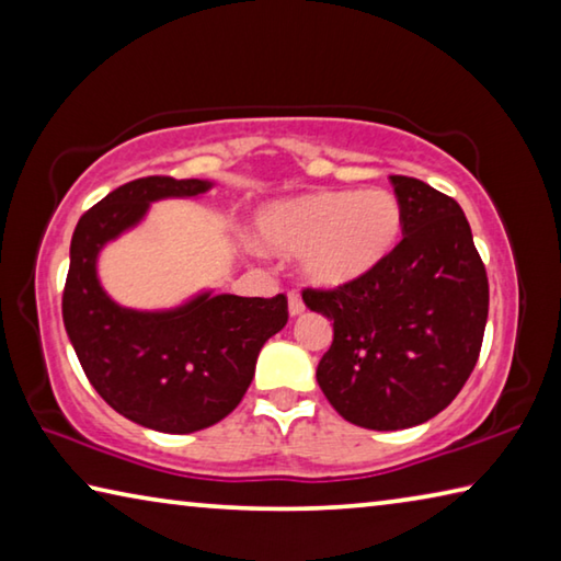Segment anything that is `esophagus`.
<instances>
[{"label": "esophagus", "mask_w": 561, "mask_h": 561, "mask_svg": "<svg viewBox=\"0 0 561 561\" xmlns=\"http://www.w3.org/2000/svg\"><path fill=\"white\" fill-rule=\"evenodd\" d=\"M287 307H289V317H299L301 311H304V301H301V297L299 294H289L287 297Z\"/></svg>", "instance_id": "1"}]
</instances>
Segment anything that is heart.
<instances>
[{
	"instance_id": "obj_1",
	"label": "heart",
	"mask_w": 561,
	"mask_h": 561,
	"mask_svg": "<svg viewBox=\"0 0 561 561\" xmlns=\"http://www.w3.org/2000/svg\"><path fill=\"white\" fill-rule=\"evenodd\" d=\"M398 234L401 205L383 187L319 190L274 201L254 217V242L277 254L301 251V277L324 289L371 272L393 250Z\"/></svg>"
}]
</instances>
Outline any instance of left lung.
Here are the masks:
<instances>
[{
    "mask_svg": "<svg viewBox=\"0 0 561 561\" xmlns=\"http://www.w3.org/2000/svg\"><path fill=\"white\" fill-rule=\"evenodd\" d=\"M403 240L388 257L304 304L334 321L319 388L344 421L368 431L413 428L450 405L468 381L488 321V274L453 197L391 175Z\"/></svg>",
    "mask_w": 561,
    "mask_h": 561,
    "instance_id": "left-lung-1",
    "label": "left lung"
}]
</instances>
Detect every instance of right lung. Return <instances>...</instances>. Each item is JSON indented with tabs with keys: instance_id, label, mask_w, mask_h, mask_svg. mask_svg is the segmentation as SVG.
I'll use <instances>...</instances> for the list:
<instances>
[{
	"instance_id": "1",
	"label": "right lung",
	"mask_w": 561,
	"mask_h": 561,
	"mask_svg": "<svg viewBox=\"0 0 561 561\" xmlns=\"http://www.w3.org/2000/svg\"><path fill=\"white\" fill-rule=\"evenodd\" d=\"M213 180L138 178L81 217L71 237L61 314L91 386L113 411L160 433H195L230 415L262 346L287 324V299L201 289L168 309L123 307L103 289L99 257L160 201H195Z\"/></svg>"
}]
</instances>
